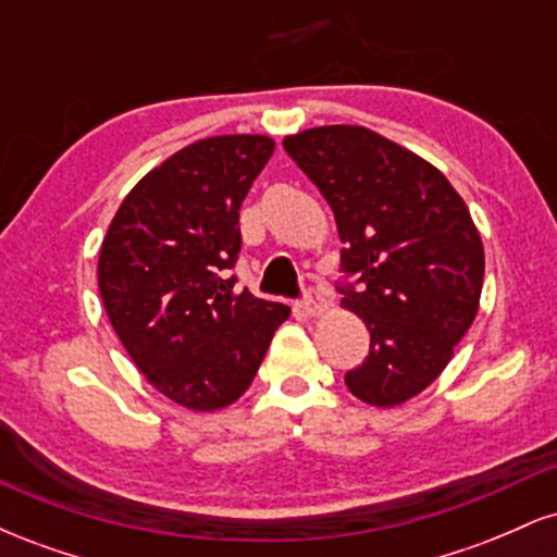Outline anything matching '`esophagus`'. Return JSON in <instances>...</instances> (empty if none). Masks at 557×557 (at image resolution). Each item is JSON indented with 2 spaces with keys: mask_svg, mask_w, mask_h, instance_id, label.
<instances>
[{
  "mask_svg": "<svg viewBox=\"0 0 557 557\" xmlns=\"http://www.w3.org/2000/svg\"><path fill=\"white\" fill-rule=\"evenodd\" d=\"M327 311V300L319 290H309L306 293V300H304V314L311 317V319H319Z\"/></svg>",
  "mask_w": 557,
  "mask_h": 557,
  "instance_id": "obj_1",
  "label": "esophagus"
}]
</instances>
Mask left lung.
Listing matches in <instances>:
<instances>
[{
    "label": "left lung",
    "mask_w": 557,
    "mask_h": 557,
    "mask_svg": "<svg viewBox=\"0 0 557 557\" xmlns=\"http://www.w3.org/2000/svg\"><path fill=\"white\" fill-rule=\"evenodd\" d=\"M283 146L327 198L343 272L359 277L341 306L372 343L345 385L369 406H400L443 374L479 311L484 246L469 207L434 164L369 127H309Z\"/></svg>",
    "instance_id": "obj_1"
}]
</instances>
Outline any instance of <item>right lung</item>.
I'll return each mask as SVG.
<instances>
[{"label":"right lung","mask_w":557,"mask_h":557,"mask_svg":"<svg viewBox=\"0 0 557 557\" xmlns=\"http://www.w3.org/2000/svg\"><path fill=\"white\" fill-rule=\"evenodd\" d=\"M270 136H212L146 172L99 251V293L151 387L190 411H220L257 376L290 309L225 280L238 212L270 162Z\"/></svg>","instance_id":"obj_1"}]
</instances>
